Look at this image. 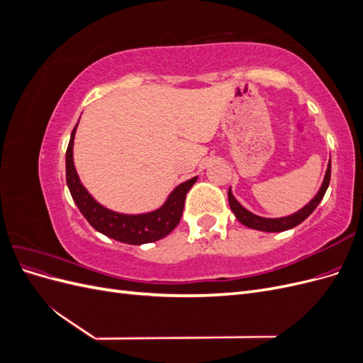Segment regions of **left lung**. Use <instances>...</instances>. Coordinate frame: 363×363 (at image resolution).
<instances>
[{
	"mask_svg": "<svg viewBox=\"0 0 363 363\" xmlns=\"http://www.w3.org/2000/svg\"><path fill=\"white\" fill-rule=\"evenodd\" d=\"M330 174H332V162L328 160L327 171H325V175H324V180H323L320 191H318V194L313 196V199L309 203H307L304 207H301L298 212H295L289 216L263 218V216L251 213L235 199L233 194H232V188L228 189V204H230V208H232V212L235 213L236 219L240 224H244L250 228L260 230V232H269V233L284 232V230H289V228H294L298 224H301L304 219L315 211L316 206L321 203L323 196H324V194L328 188V183H330Z\"/></svg>",
	"mask_w": 363,
	"mask_h": 363,
	"instance_id": "obj_1",
	"label": "left lung"
}]
</instances>
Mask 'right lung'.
<instances>
[{
    "instance_id": "1",
    "label": "right lung",
    "mask_w": 363,
    "mask_h": 363,
    "mask_svg": "<svg viewBox=\"0 0 363 363\" xmlns=\"http://www.w3.org/2000/svg\"><path fill=\"white\" fill-rule=\"evenodd\" d=\"M77 125H79V123H77ZM77 125L72 130L67 150V183L74 203L79 207L82 215L87 219V223H89L96 232L130 245L155 242V240H159L169 235L180 223L186 194L189 192V189L199 177H194L188 182L180 183L177 188L168 195L167 201H164L159 208H156V211L138 215L113 212L111 208H107L98 203L94 196L86 191V188L80 182L79 174H77L72 155Z\"/></svg>"
}]
</instances>
